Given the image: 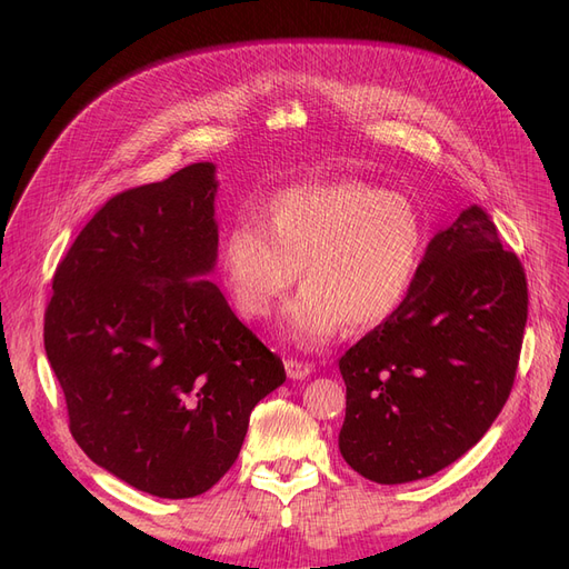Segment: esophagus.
Masks as SVG:
<instances>
[{
	"label": "esophagus",
	"instance_id": "1",
	"mask_svg": "<svg viewBox=\"0 0 569 569\" xmlns=\"http://www.w3.org/2000/svg\"><path fill=\"white\" fill-rule=\"evenodd\" d=\"M284 370H287L289 380H306V377L313 372L311 366L303 363V360H297V358H287L284 360Z\"/></svg>",
	"mask_w": 569,
	"mask_h": 569
}]
</instances>
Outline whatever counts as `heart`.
<instances>
[{"mask_svg": "<svg viewBox=\"0 0 569 569\" xmlns=\"http://www.w3.org/2000/svg\"><path fill=\"white\" fill-rule=\"evenodd\" d=\"M267 226L242 218L226 230L220 270L237 313L266 318L301 274L282 311L284 335L318 349L341 325L370 330L406 301L425 256L418 203L368 182H313L274 192Z\"/></svg>", "mask_w": 569, "mask_h": 569, "instance_id": "obj_1", "label": "heart"}]
</instances>
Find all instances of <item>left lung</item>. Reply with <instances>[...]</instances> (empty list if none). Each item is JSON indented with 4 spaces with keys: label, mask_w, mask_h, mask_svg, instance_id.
<instances>
[{
    "label": "left lung",
    "mask_w": 569,
    "mask_h": 569,
    "mask_svg": "<svg viewBox=\"0 0 569 569\" xmlns=\"http://www.w3.org/2000/svg\"><path fill=\"white\" fill-rule=\"evenodd\" d=\"M527 322L522 263L479 206L427 244L391 318L339 358V451L377 485L449 468L506 406Z\"/></svg>",
    "instance_id": "left-lung-1"
}]
</instances>
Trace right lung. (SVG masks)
<instances>
[{"instance_id": "add662e5", "label": "right lung", "mask_w": 569, "mask_h": 569, "mask_svg": "<svg viewBox=\"0 0 569 569\" xmlns=\"http://www.w3.org/2000/svg\"><path fill=\"white\" fill-rule=\"evenodd\" d=\"M216 166L109 199L51 282L44 351L80 449L159 498L209 491L242 449L282 360L209 280Z\"/></svg>"}]
</instances>
